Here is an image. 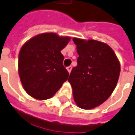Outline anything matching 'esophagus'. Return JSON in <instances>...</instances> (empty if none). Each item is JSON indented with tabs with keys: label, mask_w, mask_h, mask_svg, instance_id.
Listing matches in <instances>:
<instances>
[{
	"label": "esophagus",
	"mask_w": 135,
	"mask_h": 135,
	"mask_svg": "<svg viewBox=\"0 0 135 135\" xmlns=\"http://www.w3.org/2000/svg\"><path fill=\"white\" fill-rule=\"evenodd\" d=\"M71 69H72V67L71 66H68V68H67V70H68V73H70V71H71Z\"/></svg>",
	"instance_id": "esophagus-1"
}]
</instances>
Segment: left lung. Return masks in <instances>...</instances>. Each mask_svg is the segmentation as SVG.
I'll return each mask as SVG.
<instances>
[{"instance_id": "8db88e82", "label": "left lung", "mask_w": 135, "mask_h": 135, "mask_svg": "<svg viewBox=\"0 0 135 135\" xmlns=\"http://www.w3.org/2000/svg\"><path fill=\"white\" fill-rule=\"evenodd\" d=\"M79 57L70 74L74 102L82 109H92L112 95L120 76V64L108 44L74 38Z\"/></svg>"}]
</instances>
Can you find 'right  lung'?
Instances as JSON below:
<instances>
[{
  "label": "right lung",
  "mask_w": 135,
  "mask_h": 135,
  "mask_svg": "<svg viewBox=\"0 0 135 135\" xmlns=\"http://www.w3.org/2000/svg\"><path fill=\"white\" fill-rule=\"evenodd\" d=\"M70 40L54 32L38 34L22 46L18 74L23 89L38 100L51 98L69 76L61 50Z\"/></svg>",
  "instance_id": "1"
}]
</instances>
